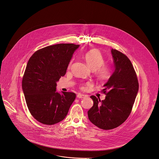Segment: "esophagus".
Listing matches in <instances>:
<instances>
[{"instance_id": "esophagus-1", "label": "esophagus", "mask_w": 159, "mask_h": 159, "mask_svg": "<svg viewBox=\"0 0 159 159\" xmlns=\"http://www.w3.org/2000/svg\"><path fill=\"white\" fill-rule=\"evenodd\" d=\"M85 96L84 95H83V94H81V93H78L77 94V97L78 98H84Z\"/></svg>"}]
</instances>
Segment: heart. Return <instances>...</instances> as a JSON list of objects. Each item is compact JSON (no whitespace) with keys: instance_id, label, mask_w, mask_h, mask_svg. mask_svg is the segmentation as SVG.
<instances>
[{"instance_id":"1","label":"heart","mask_w":159,"mask_h":159,"mask_svg":"<svg viewBox=\"0 0 159 159\" xmlns=\"http://www.w3.org/2000/svg\"><path fill=\"white\" fill-rule=\"evenodd\" d=\"M85 60L87 65L94 70L96 76L101 80L108 79L111 75V67L108 64H104V58L102 53L98 50L93 49L89 51L85 55ZM72 62L69 65L70 67Z\"/></svg>"}]
</instances>
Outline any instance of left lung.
I'll return each mask as SVG.
<instances>
[{"mask_svg": "<svg viewBox=\"0 0 159 159\" xmlns=\"http://www.w3.org/2000/svg\"><path fill=\"white\" fill-rule=\"evenodd\" d=\"M114 72L104 85L106 95L101 101L91 96L93 106L88 111L90 121L102 129L122 124L129 116L138 92L139 84L134 67L125 55L112 48Z\"/></svg>", "mask_w": 159, "mask_h": 159, "instance_id": "1", "label": "left lung"}]
</instances>
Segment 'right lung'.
Segmentation results:
<instances>
[{"label":"right lung","mask_w":159,"mask_h":159,"mask_svg":"<svg viewBox=\"0 0 159 159\" xmlns=\"http://www.w3.org/2000/svg\"><path fill=\"white\" fill-rule=\"evenodd\" d=\"M79 45L59 43L36 51L30 58L22 80V89L33 117L44 125L62 121L76 95L57 92V82L66 74Z\"/></svg>","instance_id":"1"}]
</instances>
